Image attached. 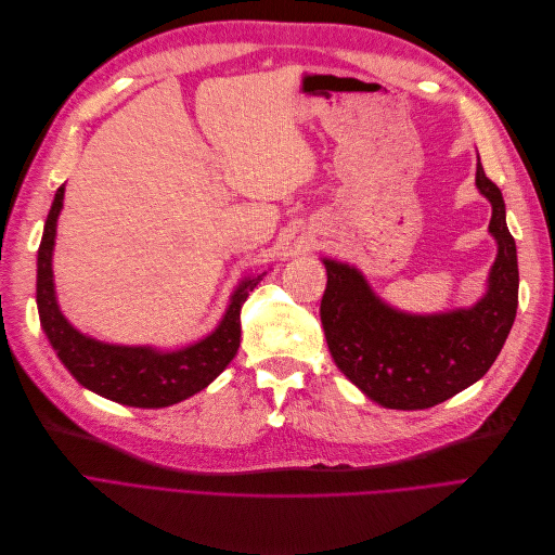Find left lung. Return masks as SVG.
<instances>
[{
	"instance_id": "8db88e82",
	"label": "left lung",
	"mask_w": 555,
	"mask_h": 555,
	"mask_svg": "<svg viewBox=\"0 0 555 555\" xmlns=\"http://www.w3.org/2000/svg\"><path fill=\"white\" fill-rule=\"evenodd\" d=\"M477 184L492 203L490 232L499 255L490 288L472 309L406 315L379 302L346 263L325 259L321 321L334 363L373 402L386 409H429L481 379L506 343L517 313V248L506 205L481 160Z\"/></svg>"
}]
</instances>
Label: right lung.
Masks as SVG:
<instances>
[{
  "mask_svg": "<svg viewBox=\"0 0 555 555\" xmlns=\"http://www.w3.org/2000/svg\"><path fill=\"white\" fill-rule=\"evenodd\" d=\"M65 184H61L44 223L38 248L36 300L40 325L74 379L113 402L140 409L169 406L192 398L215 382L234 359L242 340V305L259 284L261 275L236 288L223 323L192 348L160 354L151 348L103 346L78 334L65 319L54 298L51 280V250H54L56 221L63 207Z\"/></svg>",
  "mask_w": 555,
  "mask_h": 555,
  "instance_id": "obj_1",
  "label": "right lung"
}]
</instances>
